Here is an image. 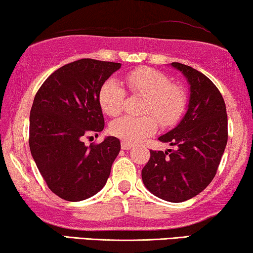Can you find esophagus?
Masks as SVG:
<instances>
[{
  "label": "esophagus",
  "mask_w": 253,
  "mask_h": 253,
  "mask_svg": "<svg viewBox=\"0 0 253 253\" xmlns=\"http://www.w3.org/2000/svg\"><path fill=\"white\" fill-rule=\"evenodd\" d=\"M121 146H122V150L127 151V150H131V148L133 147V145L127 143V141H122V143H121Z\"/></svg>",
  "instance_id": "obj_1"
}]
</instances>
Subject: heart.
<instances>
[{
  "label": "heart",
  "instance_id": "heart-1",
  "mask_svg": "<svg viewBox=\"0 0 253 253\" xmlns=\"http://www.w3.org/2000/svg\"><path fill=\"white\" fill-rule=\"evenodd\" d=\"M126 83L131 93L146 98L143 114L153 115L162 126H172L181 120L188 105V95L181 86L172 85L165 74L151 68H139L126 75ZM124 99L126 89L119 82L108 79L103 83L99 92L103 113L117 116ZM154 118L122 116L113 121L109 130L124 141L137 143L157 131L158 124Z\"/></svg>",
  "mask_w": 253,
  "mask_h": 253
}]
</instances>
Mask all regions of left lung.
I'll use <instances>...</instances> for the list:
<instances>
[{"label": "left lung", "instance_id": "1", "mask_svg": "<svg viewBox=\"0 0 253 253\" xmlns=\"http://www.w3.org/2000/svg\"><path fill=\"white\" fill-rule=\"evenodd\" d=\"M190 85L188 110L177 126L159 137L175 151H151L141 170L148 191L170 203L191 199L212 182L228 140L224 100L210 78L189 65L172 62Z\"/></svg>", "mask_w": 253, "mask_h": 253}]
</instances>
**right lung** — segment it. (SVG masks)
Here are the masks:
<instances>
[{
	"instance_id": "obj_1",
	"label": "right lung",
	"mask_w": 253,
	"mask_h": 253,
	"mask_svg": "<svg viewBox=\"0 0 253 253\" xmlns=\"http://www.w3.org/2000/svg\"><path fill=\"white\" fill-rule=\"evenodd\" d=\"M121 63L83 58L54 71L34 96L30 150L48 188L81 202L105 186L121 150L116 137L86 146L83 136L105 127L99 92Z\"/></svg>"
}]
</instances>
